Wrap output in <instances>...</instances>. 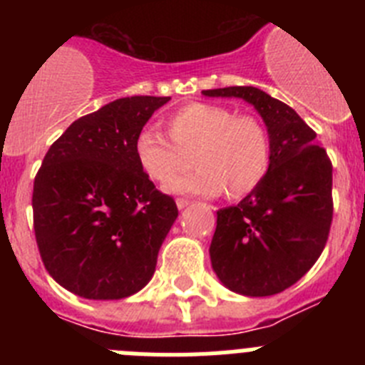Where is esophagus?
<instances>
[{"label": "esophagus", "mask_w": 365, "mask_h": 365, "mask_svg": "<svg viewBox=\"0 0 365 365\" xmlns=\"http://www.w3.org/2000/svg\"><path fill=\"white\" fill-rule=\"evenodd\" d=\"M175 202H177V208H179V210H185L186 206L190 205V201H188V199H177Z\"/></svg>", "instance_id": "34e87169"}]
</instances>
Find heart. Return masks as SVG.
<instances>
[{"instance_id": "obj_1", "label": "heart", "mask_w": 365, "mask_h": 365, "mask_svg": "<svg viewBox=\"0 0 365 365\" xmlns=\"http://www.w3.org/2000/svg\"><path fill=\"white\" fill-rule=\"evenodd\" d=\"M168 137L146 128L135 138L138 166L155 182H170L197 164V170L173 180L172 193L243 199L259 188L270 170L272 144L267 125L252 115L217 104L193 102L166 118ZM194 160H191V157Z\"/></svg>"}]
</instances>
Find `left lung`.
Masks as SVG:
<instances>
[{
  "label": "left lung",
  "instance_id": "left-lung-1",
  "mask_svg": "<svg viewBox=\"0 0 365 365\" xmlns=\"http://www.w3.org/2000/svg\"><path fill=\"white\" fill-rule=\"evenodd\" d=\"M202 95L254 106L272 144L270 170L259 188L217 210L212 269L235 294H278L314 265L327 243L333 221L331 160L298 113L257 87L206 89Z\"/></svg>",
  "mask_w": 365,
  "mask_h": 365
}]
</instances>
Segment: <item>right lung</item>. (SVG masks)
<instances>
[{
	"label": "right lung",
	"instance_id": "obj_1",
	"mask_svg": "<svg viewBox=\"0 0 365 365\" xmlns=\"http://www.w3.org/2000/svg\"><path fill=\"white\" fill-rule=\"evenodd\" d=\"M170 96H125L74 120L34 179V234L47 272L86 299H122L153 278L179 210L140 170L135 138Z\"/></svg>",
	"mask_w": 365,
	"mask_h": 365
}]
</instances>
